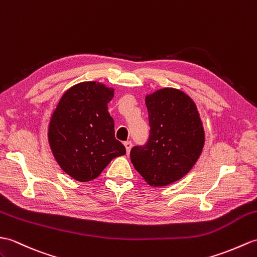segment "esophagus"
I'll use <instances>...</instances> for the list:
<instances>
[{
	"mask_svg": "<svg viewBox=\"0 0 257 257\" xmlns=\"http://www.w3.org/2000/svg\"><path fill=\"white\" fill-rule=\"evenodd\" d=\"M123 145H124V148H126L127 153H129L131 150V147H133V143H131V141H126Z\"/></svg>",
	"mask_w": 257,
	"mask_h": 257,
	"instance_id": "esophagus-1",
	"label": "esophagus"
}]
</instances>
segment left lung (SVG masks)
<instances>
[{
	"label": "left lung",
	"instance_id": "1",
	"mask_svg": "<svg viewBox=\"0 0 257 257\" xmlns=\"http://www.w3.org/2000/svg\"><path fill=\"white\" fill-rule=\"evenodd\" d=\"M150 137L134 147L131 163L150 186L181 180L193 169L205 145V130L194 100L181 89L164 87L146 96Z\"/></svg>",
	"mask_w": 257,
	"mask_h": 257
}]
</instances>
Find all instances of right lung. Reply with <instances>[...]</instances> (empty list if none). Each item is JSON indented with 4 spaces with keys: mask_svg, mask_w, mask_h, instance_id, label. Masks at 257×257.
Masks as SVG:
<instances>
[{
    "mask_svg": "<svg viewBox=\"0 0 257 257\" xmlns=\"http://www.w3.org/2000/svg\"><path fill=\"white\" fill-rule=\"evenodd\" d=\"M115 89L88 81L71 86L53 110L48 141L57 163L77 182L100 175L112 159L126 154L115 138L114 119L107 104Z\"/></svg>",
    "mask_w": 257,
    "mask_h": 257,
    "instance_id": "right-lung-1",
    "label": "right lung"
}]
</instances>
